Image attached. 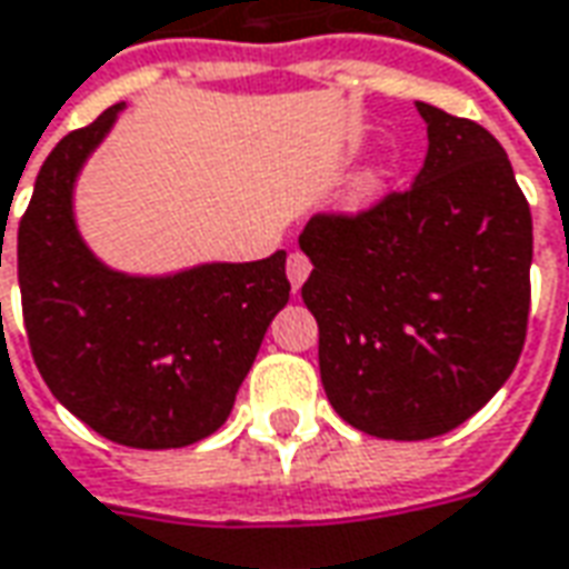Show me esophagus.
Here are the masks:
<instances>
[{
  "instance_id": "34e87169",
  "label": "esophagus",
  "mask_w": 569,
  "mask_h": 569,
  "mask_svg": "<svg viewBox=\"0 0 569 569\" xmlns=\"http://www.w3.org/2000/svg\"><path fill=\"white\" fill-rule=\"evenodd\" d=\"M308 273H311V258L305 256V252H292L289 261H286V277H289L292 289H301V283L308 280Z\"/></svg>"
}]
</instances>
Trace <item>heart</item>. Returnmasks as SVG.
<instances>
[{
  "mask_svg": "<svg viewBox=\"0 0 569 569\" xmlns=\"http://www.w3.org/2000/svg\"><path fill=\"white\" fill-rule=\"evenodd\" d=\"M376 184H379V174L376 172H367L363 178H360V188L363 190H376Z\"/></svg>",
  "mask_w": 569,
  "mask_h": 569,
  "instance_id": "obj_1",
  "label": "heart"
}]
</instances>
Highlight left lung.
<instances>
[{
	"label": "left lung",
	"instance_id": "obj_1",
	"mask_svg": "<svg viewBox=\"0 0 569 569\" xmlns=\"http://www.w3.org/2000/svg\"><path fill=\"white\" fill-rule=\"evenodd\" d=\"M416 107V181L357 216L320 212L298 237L326 397L385 440L471 419L518 367L530 313L533 218L506 150L471 119Z\"/></svg>",
	"mask_w": 569,
	"mask_h": 569
}]
</instances>
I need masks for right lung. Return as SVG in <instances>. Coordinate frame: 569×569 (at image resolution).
Wrapping results in <instances>:
<instances>
[{
    "label": "right lung",
    "instance_id": "1",
    "mask_svg": "<svg viewBox=\"0 0 569 569\" xmlns=\"http://www.w3.org/2000/svg\"><path fill=\"white\" fill-rule=\"evenodd\" d=\"M119 110L61 138L39 169L18 228L23 326L51 395L91 431L134 450H172L228 422L289 301L286 252L172 277L101 264L73 221V184Z\"/></svg>",
    "mask_w": 569,
    "mask_h": 569
}]
</instances>
